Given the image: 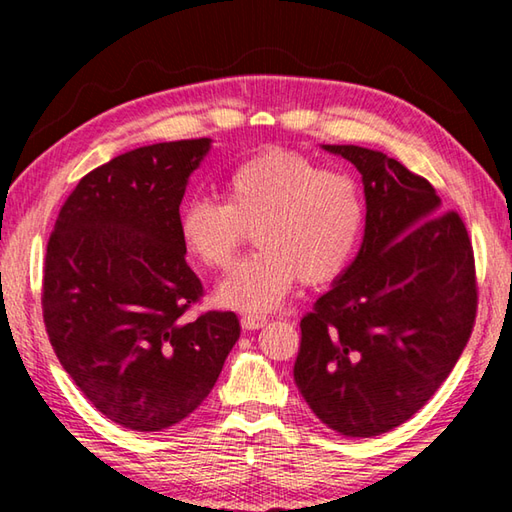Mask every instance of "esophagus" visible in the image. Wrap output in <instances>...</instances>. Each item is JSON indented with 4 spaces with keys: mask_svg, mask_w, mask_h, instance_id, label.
<instances>
[{
    "mask_svg": "<svg viewBox=\"0 0 512 512\" xmlns=\"http://www.w3.org/2000/svg\"><path fill=\"white\" fill-rule=\"evenodd\" d=\"M268 323L266 320V316H257V314H246V316H241V327L244 329H259V327H264Z\"/></svg>",
    "mask_w": 512,
    "mask_h": 512,
    "instance_id": "obj_1",
    "label": "esophagus"
}]
</instances>
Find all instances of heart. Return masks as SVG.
<instances>
[{
  "mask_svg": "<svg viewBox=\"0 0 512 512\" xmlns=\"http://www.w3.org/2000/svg\"><path fill=\"white\" fill-rule=\"evenodd\" d=\"M225 203L192 198L180 210V241L196 262L225 268L246 228L257 253L237 264L214 291L221 307L264 314L298 282L325 284L357 253L366 203L350 173L325 169L307 155L268 149L232 167L223 180Z\"/></svg>",
  "mask_w": 512,
  "mask_h": 512,
  "instance_id": "obj_1",
  "label": "heart"
}]
</instances>
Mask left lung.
Here are the masks:
<instances>
[{
  "label": "left lung",
  "instance_id": "left-lung-1",
  "mask_svg": "<svg viewBox=\"0 0 512 512\" xmlns=\"http://www.w3.org/2000/svg\"><path fill=\"white\" fill-rule=\"evenodd\" d=\"M359 169L366 230L354 262L300 320L293 379L348 438L418 413L456 366L476 318L472 241L429 180L363 146L323 144Z\"/></svg>",
  "mask_w": 512,
  "mask_h": 512
}]
</instances>
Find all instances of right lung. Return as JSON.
Listing matches in <instances>:
<instances>
[{
	"instance_id": "right-lung-1",
	"label": "right lung",
	"mask_w": 512,
	"mask_h": 512,
	"mask_svg": "<svg viewBox=\"0 0 512 512\" xmlns=\"http://www.w3.org/2000/svg\"><path fill=\"white\" fill-rule=\"evenodd\" d=\"M212 140L117 155L81 178L51 232L42 316L60 366L108 420L169 429L216 384L239 318H185L203 284L185 262L178 219Z\"/></svg>"
}]
</instances>
